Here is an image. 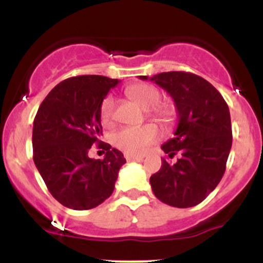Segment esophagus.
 I'll use <instances>...</instances> for the list:
<instances>
[{"mask_svg":"<svg viewBox=\"0 0 263 263\" xmlns=\"http://www.w3.org/2000/svg\"><path fill=\"white\" fill-rule=\"evenodd\" d=\"M124 158L127 161H136V160H142L144 156L141 155H131V154H124Z\"/></svg>","mask_w":263,"mask_h":263,"instance_id":"34e87169","label":"esophagus"}]
</instances>
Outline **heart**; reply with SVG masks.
Returning a JSON list of instances; mask_svg holds the SVG:
<instances>
[{"mask_svg":"<svg viewBox=\"0 0 263 263\" xmlns=\"http://www.w3.org/2000/svg\"><path fill=\"white\" fill-rule=\"evenodd\" d=\"M127 94L148 109V115L160 123L169 126L174 121L176 110L173 105L168 103H158L160 99V92L156 87L147 84L134 85L127 90ZM115 116V99L112 95H107L100 104V117L102 121L108 123ZM160 132L158 127L153 123L145 124L141 127H124L118 129L112 137L113 145L119 150L131 155H141L150 145L158 141Z\"/></svg>","mask_w":263,"mask_h":263,"instance_id":"1","label":"heart"}]
</instances>
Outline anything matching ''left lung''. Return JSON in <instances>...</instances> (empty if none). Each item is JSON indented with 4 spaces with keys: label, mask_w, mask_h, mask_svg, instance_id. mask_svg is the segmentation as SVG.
I'll return each instance as SVG.
<instances>
[{
    "label": "left lung",
    "mask_w": 263,
    "mask_h": 263,
    "mask_svg": "<svg viewBox=\"0 0 263 263\" xmlns=\"http://www.w3.org/2000/svg\"><path fill=\"white\" fill-rule=\"evenodd\" d=\"M150 80L176 103L178 127L161 148L170 158L180 154L176 163L161 158L160 171L150 177L151 188L166 205L192 208L213 192L225 173L233 141L229 107L210 82L195 73L171 71Z\"/></svg>",
    "instance_id": "1"
}]
</instances>
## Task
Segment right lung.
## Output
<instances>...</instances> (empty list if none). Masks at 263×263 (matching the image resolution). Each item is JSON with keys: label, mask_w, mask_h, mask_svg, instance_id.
Segmentation results:
<instances>
[{"label": "right lung", "mask_w": 263, "mask_h": 263, "mask_svg": "<svg viewBox=\"0 0 263 263\" xmlns=\"http://www.w3.org/2000/svg\"><path fill=\"white\" fill-rule=\"evenodd\" d=\"M117 79L81 75L55 85L42 102L33 126V159L50 195L73 210H89L113 193L123 154L100 141V104ZM106 151L91 159L92 144Z\"/></svg>", "instance_id": "add662e5"}]
</instances>
